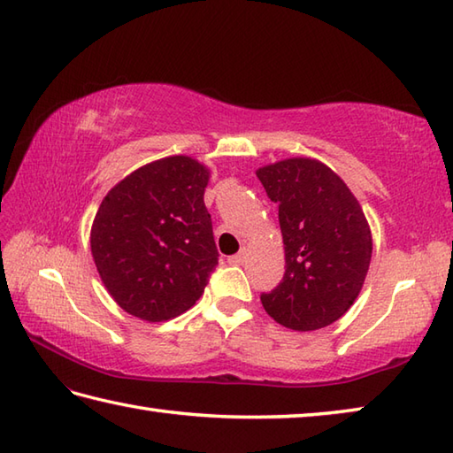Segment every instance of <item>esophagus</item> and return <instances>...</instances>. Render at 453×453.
I'll list each match as a JSON object with an SVG mask.
<instances>
[{
	"label": "esophagus",
	"instance_id": "obj_1",
	"mask_svg": "<svg viewBox=\"0 0 453 453\" xmlns=\"http://www.w3.org/2000/svg\"><path fill=\"white\" fill-rule=\"evenodd\" d=\"M245 259H247V251H245V250H242V251H239V253H235V255L229 257L227 261L232 263V265H242Z\"/></svg>",
	"mask_w": 453,
	"mask_h": 453
}]
</instances>
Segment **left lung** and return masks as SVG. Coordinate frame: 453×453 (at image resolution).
<instances>
[{
  "label": "left lung",
  "instance_id": "obj_1",
  "mask_svg": "<svg viewBox=\"0 0 453 453\" xmlns=\"http://www.w3.org/2000/svg\"><path fill=\"white\" fill-rule=\"evenodd\" d=\"M257 179L279 203L285 243V277L263 292V308L296 332L334 324L359 296L373 253L357 198L316 158H285L259 168Z\"/></svg>",
  "mask_w": 453,
  "mask_h": 453
}]
</instances>
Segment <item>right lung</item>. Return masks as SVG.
Returning a JSON list of instances; mask_svg holds the SVG:
<instances>
[{
	"label": "right lung",
	"instance_id": "1",
	"mask_svg": "<svg viewBox=\"0 0 453 453\" xmlns=\"http://www.w3.org/2000/svg\"><path fill=\"white\" fill-rule=\"evenodd\" d=\"M210 171L192 157L149 163L108 192L92 224L96 269L131 316L165 322L196 304L218 265L203 203Z\"/></svg>",
	"mask_w": 453,
	"mask_h": 453
}]
</instances>
